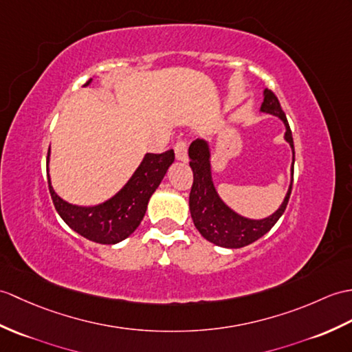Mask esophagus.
Returning <instances> with one entry per match:
<instances>
[{
    "mask_svg": "<svg viewBox=\"0 0 352 352\" xmlns=\"http://www.w3.org/2000/svg\"><path fill=\"white\" fill-rule=\"evenodd\" d=\"M175 159L179 162H187V144L184 141H178L174 146Z\"/></svg>",
    "mask_w": 352,
    "mask_h": 352,
    "instance_id": "34e87169",
    "label": "esophagus"
}]
</instances>
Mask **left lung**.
I'll return each instance as SVG.
<instances>
[{
	"mask_svg": "<svg viewBox=\"0 0 352 352\" xmlns=\"http://www.w3.org/2000/svg\"><path fill=\"white\" fill-rule=\"evenodd\" d=\"M259 112L270 113V116L282 120L285 124L283 139L289 144L292 151L291 183L282 204L273 214L264 219H250L239 214L231 207H228L219 196L213 182L210 144L204 139H196L189 146L190 168L193 170V186L189 198L190 214L196 230L199 231L204 239L220 248L240 249L256 241L272 230L288 206L294 179V160H296L288 120L285 117V112L282 111L280 103L274 93L267 88L264 89V102L261 104Z\"/></svg>",
	"mask_w": 352,
	"mask_h": 352,
	"instance_id": "8db88e82",
	"label": "left lung"
}]
</instances>
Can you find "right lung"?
<instances>
[{"label":"right lung","mask_w":352,"mask_h":352,"mask_svg":"<svg viewBox=\"0 0 352 352\" xmlns=\"http://www.w3.org/2000/svg\"><path fill=\"white\" fill-rule=\"evenodd\" d=\"M93 82L89 79L84 87ZM47 151V184L55 210L73 231L84 239L100 244H117L132 235L145 216L151 195L156 192L169 166L174 163V151L162 154L146 153L135 173L121 189L96 206H76L56 195L49 175Z\"/></svg>","instance_id":"obj_1"}]
</instances>
